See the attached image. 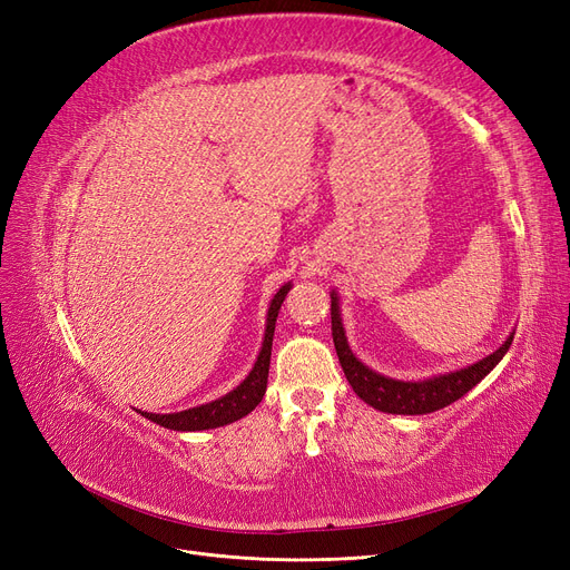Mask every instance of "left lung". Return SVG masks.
Returning a JSON list of instances; mask_svg holds the SVG:
<instances>
[{
  "instance_id": "obj_1",
  "label": "left lung",
  "mask_w": 570,
  "mask_h": 570,
  "mask_svg": "<svg viewBox=\"0 0 570 570\" xmlns=\"http://www.w3.org/2000/svg\"><path fill=\"white\" fill-rule=\"evenodd\" d=\"M332 336H334L338 362L343 366L347 383L353 385V391L366 402V405L389 414H431L435 410L452 405L454 400L466 395L475 383H481L494 366H498V362L507 355L509 345L513 341V336H509L492 355L483 357L481 362H475L471 366H464V370L459 372L440 374L424 381L389 379L383 374H376L353 355L343 332L336 291H332Z\"/></svg>"
}]
</instances>
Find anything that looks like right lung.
I'll use <instances>...</instances> for the list:
<instances>
[{"label": "right lung", "mask_w": 570, "mask_h": 570, "mask_svg": "<svg viewBox=\"0 0 570 570\" xmlns=\"http://www.w3.org/2000/svg\"><path fill=\"white\" fill-rule=\"evenodd\" d=\"M291 284H284L274 298L269 303L267 309V326H265V338H263V347L261 355L255 360L250 374L236 385L234 391H229L227 395L217 397L213 402H206L200 407H191L185 412H175V414H149L141 412V416H146L154 424L170 429V431H206V429H217V426H227L232 421L246 416L248 412H253L255 407L261 405V400L267 391V374H269V355H272V338H274V324H277L279 317V307L286 298Z\"/></svg>", "instance_id": "add662e5"}]
</instances>
